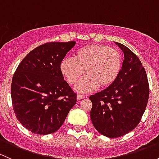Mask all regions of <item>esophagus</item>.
<instances>
[{"mask_svg": "<svg viewBox=\"0 0 159 159\" xmlns=\"http://www.w3.org/2000/svg\"><path fill=\"white\" fill-rule=\"evenodd\" d=\"M84 98H85V95H83V94H78V95H77V99H78V100H81V99Z\"/></svg>", "mask_w": 159, "mask_h": 159, "instance_id": "esophagus-1", "label": "esophagus"}]
</instances>
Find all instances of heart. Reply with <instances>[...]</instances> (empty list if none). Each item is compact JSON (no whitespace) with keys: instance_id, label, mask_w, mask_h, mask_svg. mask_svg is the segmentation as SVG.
<instances>
[{"instance_id":"1","label":"heart","mask_w":159,"mask_h":159,"mask_svg":"<svg viewBox=\"0 0 159 159\" xmlns=\"http://www.w3.org/2000/svg\"><path fill=\"white\" fill-rule=\"evenodd\" d=\"M75 60L65 57L60 63V71L65 81L75 84L78 92L87 93L107 89L115 83L121 69V56L118 51L104 44H89L78 49Z\"/></svg>"}]
</instances>
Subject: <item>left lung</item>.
Instances as JSON below:
<instances>
[{
	"label": "left lung",
	"mask_w": 159,
	"mask_h": 159,
	"mask_svg": "<svg viewBox=\"0 0 159 159\" xmlns=\"http://www.w3.org/2000/svg\"><path fill=\"white\" fill-rule=\"evenodd\" d=\"M115 43L125 57L119 75L111 86L89 97L93 125L111 139L128 134L139 125L149 96L148 78L139 57L126 46Z\"/></svg>",
	"instance_id": "1"
}]
</instances>
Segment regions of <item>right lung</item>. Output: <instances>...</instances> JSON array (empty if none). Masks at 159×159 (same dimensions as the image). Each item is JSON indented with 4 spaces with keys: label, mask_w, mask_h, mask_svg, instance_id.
Instances as JSON below:
<instances>
[{
    "label": "right lung",
    "mask_w": 159,
    "mask_h": 159,
    "mask_svg": "<svg viewBox=\"0 0 159 159\" xmlns=\"http://www.w3.org/2000/svg\"><path fill=\"white\" fill-rule=\"evenodd\" d=\"M75 44L50 42L36 48L21 61L13 76L14 111L22 125L32 133L48 134L57 131L76 104V94L59 68Z\"/></svg>",
    "instance_id": "add662e5"
}]
</instances>
